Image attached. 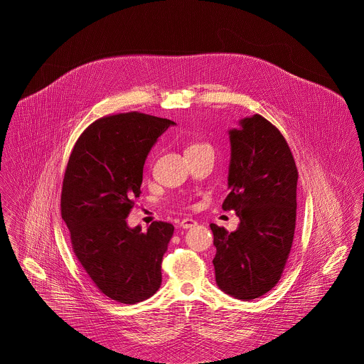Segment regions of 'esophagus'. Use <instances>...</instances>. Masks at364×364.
<instances>
[{"label":"esophagus","mask_w":364,"mask_h":364,"mask_svg":"<svg viewBox=\"0 0 364 364\" xmlns=\"http://www.w3.org/2000/svg\"><path fill=\"white\" fill-rule=\"evenodd\" d=\"M195 225H196V221L192 220V218H184V220L180 223V226H181L183 229H190V228H193Z\"/></svg>","instance_id":"esophagus-1"}]
</instances>
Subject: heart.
I'll return each mask as SVG.
<instances>
[{"label": "heart", "mask_w": 364, "mask_h": 364, "mask_svg": "<svg viewBox=\"0 0 364 364\" xmlns=\"http://www.w3.org/2000/svg\"><path fill=\"white\" fill-rule=\"evenodd\" d=\"M200 146H203V144H198V143H193V144H191L187 147V150L186 151H188V150H193V149H196V147H200Z\"/></svg>", "instance_id": "b5f03b06"}]
</instances>
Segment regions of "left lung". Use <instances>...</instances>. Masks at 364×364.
<instances>
[{"mask_svg":"<svg viewBox=\"0 0 364 364\" xmlns=\"http://www.w3.org/2000/svg\"><path fill=\"white\" fill-rule=\"evenodd\" d=\"M229 131V195L223 208L235 210V232L211 224L215 281L221 291L252 300L276 287L291 252L296 224L297 169L287 140L259 114Z\"/></svg>","mask_w":364,"mask_h":364,"instance_id":"1","label":"left lung"}]
</instances>
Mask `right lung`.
<instances>
[{
  "label": "right lung",
  "instance_id": "add662e5",
  "mask_svg": "<svg viewBox=\"0 0 364 364\" xmlns=\"http://www.w3.org/2000/svg\"><path fill=\"white\" fill-rule=\"evenodd\" d=\"M176 122L131 112L92 122L77 139L64 174L61 217L70 242L95 287L122 304L156 294L174 226L156 221L141 232L127 217L141 193L151 147Z\"/></svg>",
  "mask_w": 364,
  "mask_h": 364
}]
</instances>
